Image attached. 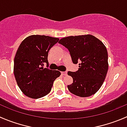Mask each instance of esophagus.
<instances>
[{
	"label": "esophagus",
	"instance_id": "1",
	"mask_svg": "<svg viewBox=\"0 0 127 127\" xmlns=\"http://www.w3.org/2000/svg\"><path fill=\"white\" fill-rule=\"evenodd\" d=\"M61 74L63 75V76H66L67 74V71H62L61 72Z\"/></svg>",
	"mask_w": 127,
	"mask_h": 127
}]
</instances>
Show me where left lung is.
Wrapping results in <instances>:
<instances>
[{
    "instance_id": "obj_1",
    "label": "left lung",
    "mask_w": 127,
    "mask_h": 127,
    "mask_svg": "<svg viewBox=\"0 0 127 127\" xmlns=\"http://www.w3.org/2000/svg\"><path fill=\"white\" fill-rule=\"evenodd\" d=\"M68 50L74 64L79 63L76 72L68 71L73 83L69 91L86 97L94 94L102 85L108 71V53L103 43L91 35L71 36L59 41Z\"/></svg>"
}]
</instances>
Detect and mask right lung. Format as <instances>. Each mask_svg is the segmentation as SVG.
<instances>
[{
	"mask_svg": "<svg viewBox=\"0 0 127 127\" xmlns=\"http://www.w3.org/2000/svg\"><path fill=\"white\" fill-rule=\"evenodd\" d=\"M59 38L45 35H31L20 45L14 59L15 77L18 87L27 97L39 99L49 94L53 82L61 75L48 67V52Z\"/></svg>",
	"mask_w": 127,
	"mask_h": 127,
	"instance_id": "obj_1",
	"label": "right lung"
}]
</instances>
